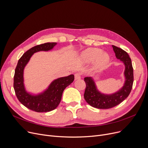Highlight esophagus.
Segmentation results:
<instances>
[{"label": "esophagus", "mask_w": 148, "mask_h": 148, "mask_svg": "<svg viewBox=\"0 0 148 148\" xmlns=\"http://www.w3.org/2000/svg\"><path fill=\"white\" fill-rule=\"evenodd\" d=\"M74 78H75V80L80 79V78H81V74L80 73H76L74 75Z\"/></svg>", "instance_id": "esophagus-1"}]
</instances>
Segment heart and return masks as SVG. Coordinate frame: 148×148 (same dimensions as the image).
Masks as SVG:
<instances>
[{"label": "heart", "mask_w": 148, "mask_h": 148, "mask_svg": "<svg viewBox=\"0 0 148 148\" xmlns=\"http://www.w3.org/2000/svg\"><path fill=\"white\" fill-rule=\"evenodd\" d=\"M83 62H90L95 60V66L97 68L105 67L110 62V56L106 53L98 48L90 47L83 51L79 56Z\"/></svg>", "instance_id": "obj_1"}]
</instances>
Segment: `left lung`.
Here are the masks:
<instances>
[{"instance_id":"left-lung-1","label":"left lung","mask_w":148,"mask_h":148,"mask_svg":"<svg viewBox=\"0 0 148 148\" xmlns=\"http://www.w3.org/2000/svg\"><path fill=\"white\" fill-rule=\"evenodd\" d=\"M115 56L125 66L123 72V86L112 94H104L99 90L93 77H86L84 82L86 84L84 98L92 107L101 109L112 108L122 103L129 95L133 86L134 77L132 62L128 53L121 48L112 45Z\"/></svg>"}]
</instances>
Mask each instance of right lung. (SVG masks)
<instances>
[{"mask_svg": "<svg viewBox=\"0 0 148 148\" xmlns=\"http://www.w3.org/2000/svg\"><path fill=\"white\" fill-rule=\"evenodd\" d=\"M56 45L57 42H47L35 46L25 52L18 60L15 70L14 88L19 101L30 110L41 113L55 109L60 102L64 90L74 80V75L71 74L54 79L41 92L34 94L27 90L25 84L24 71L30 58L35 53L52 50Z\"/></svg>", "mask_w": 148, "mask_h": 148, "instance_id": "1", "label": "right lung"}]
</instances>
